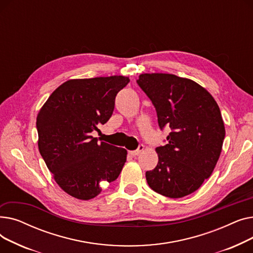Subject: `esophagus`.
Returning <instances> with one entry per match:
<instances>
[{
    "instance_id": "esophagus-1",
    "label": "esophagus",
    "mask_w": 253,
    "mask_h": 253,
    "mask_svg": "<svg viewBox=\"0 0 253 253\" xmlns=\"http://www.w3.org/2000/svg\"><path fill=\"white\" fill-rule=\"evenodd\" d=\"M143 149H144L143 145H139L137 150H135V151H130V152H129V154H130L131 156L136 157V156H138V155L143 151Z\"/></svg>"
}]
</instances>
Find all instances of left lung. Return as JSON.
<instances>
[{
  "instance_id": "1",
  "label": "left lung",
  "mask_w": 253,
  "mask_h": 253,
  "mask_svg": "<svg viewBox=\"0 0 253 253\" xmlns=\"http://www.w3.org/2000/svg\"><path fill=\"white\" fill-rule=\"evenodd\" d=\"M137 84L155 105L160 128H171L168 143L156 148L158 164L145 172L147 181L165 197L188 196L212 174L220 156L225 129L218 105L204 87L172 74H141Z\"/></svg>"
}]
</instances>
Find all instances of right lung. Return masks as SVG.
I'll use <instances>...</instances> for the list:
<instances>
[{
	"label": "right lung",
	"instance_id": "right-lung-1",
	"mask_svg": "<svg viewBox=\"0 0 253 253\" xmlns=\"http://www.w3.org/2000/svg\"><path fill=\"white\" fill-rule=\"evenodd\" d=\"M130 80L125 76L72 79L57 87L37 116L38 147L59 187L79 200L101 192V182L121 173L127 151L91 135L115 109L117 93Z\"/></svg>",
	"mask_w": 253,
	"mask_h": 253
}]
</instances>
